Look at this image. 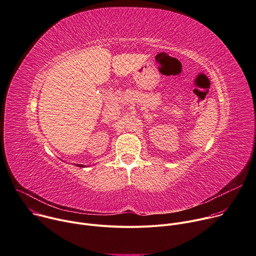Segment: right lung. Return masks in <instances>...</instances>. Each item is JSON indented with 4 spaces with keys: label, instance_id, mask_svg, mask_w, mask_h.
<instances>
[{
    "label": "right lung",
    "instance_id": "right-lung-1",
    "mask_svg": "<svg viewBox=\"0 0 256 256\" xmlns=\"http://www.w3.org/2000/svg\"><path fill=\"white\" fill-rule=\"evenodd\" d=\"M76 166H80V168H83V166H83V164H77Z\"/></svg>",
    "mask_w": 256,
    "mask_h": 256
}]
</instances>
